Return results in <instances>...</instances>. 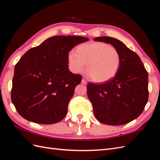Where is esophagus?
Returning <instances> with one entry per match:
<instances>
[{
  "instance_id": "1",
  "label": "esophagus",
  "mask_w": 160,
  "mask_h": 160,
  "mask_svg": "<svg viewBox=\"0 0 160 160\" xmlns=\"http://www.w3.org/2000/svg\"><path fill=\"white\" fill-rule=\"evenodd\" d=\"M81 83H83L84 85H86L88 83H87V81L84 79H82V81H81Z\"/></svg>"
}]
</instances>
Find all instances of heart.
Wrapping results in <instances>:
<instances>
[{"label":"heart","instance_id":"heart-1","mask_svg":"<svg viewBox=\"0 0 160 160\" xmlns=\"http://www.w3.org/2000/svg\"><path fill=\"white\" fill-rule=\"evenodd\" d=\"M122 62L119 51L108 43L93 42L79 46L77 51L68 53L70 69L75 72L83 71L86 67L91 79L96 83H104L117 74Z\"/></svg>","mask_w":160,"mask_h":160}]
</instances>
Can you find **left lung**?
<instances>
[{
	"instance_id": "left-lung-1",
	"label": "left lung",
	"mask_w": 160,
	"mask_h": 160,
	"mask_svg": "<svg viewBox=\"0 0 160 160\" xmlns=\"http://www.w3.org/2000/svg\"><path fill=\"white\" fill-rule=\"evenodd\" d=\"M95 41L117 49L122 62L117 74L104 83H88L87 92L99 122L121 125L142 114L148 100V73L139 57L117 38L99 37Z\"/></svg>"
}]
</instances>
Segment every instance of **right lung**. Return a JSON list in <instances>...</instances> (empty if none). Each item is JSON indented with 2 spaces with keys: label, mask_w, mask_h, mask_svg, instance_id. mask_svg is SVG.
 Listing matches in <instances>:
<instances>
[{
  "label": "right lung",
  "mask_w": 160,
  "mask_h": 160,
  "mask_svg": "<svg viewBox=\"0 0 160 160\" xmlns=\"http://www.w3.org/2000/svg\"><path fill=\"white\" fill-rule=\"evenodd\" d=\"M88 38L54 36L26 52L14 67L11 100L17 112L29 122L52 124L67 113L82 77L68 68V53Z\"/></svg>",
  "instance_id": "obj_1"
}]
</instances>
